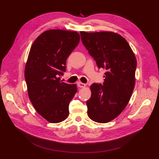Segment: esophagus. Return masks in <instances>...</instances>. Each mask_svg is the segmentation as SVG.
Listing matches in <instances>:
<instances>
[{"label":"esophagus","instance_id":"1","mask_svg":"<svg viewBox=\"0 0 159 159\" xmlns=\"http://www.w3.org/2000/svg\"><path fill=\"white\" fill-rule=\"evenodd\" d=\"M77 85L79 87H82V88H83V87H86V85L85 83H83L81 82H79L77 83Z\"/></svg>","mask_w":159,"mask_h":159}]
</instances>
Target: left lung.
Returning <instances> with one entry per match:
<instances>
[{
	"label": "left lung",
	"mask_w": 159,
	"mask_h": 159,
	"mask_svg": "<svg viewBox=\"0 0 159 159\" xmlns=\"http://www.w3.org/2000/svg\"><path fill=\"white\" fill-rule=\"evenodd\" d=\"M81 40L99 68L106 70L102 85L90 86L87 115L98 123H107L122 112L135 85L137 59L130 45L116 33L80 31Z\"/></svg>",
	"instance_id": "obj_1"
}]
</instances>
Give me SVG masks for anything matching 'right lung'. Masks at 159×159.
<instances>
[{
  "mask_svg": "<svg viewBox=\"0 0 159 159\" xmlns=\"http://www.w3.org/2000/svg\"><path fill=\"white\" fill-rule=\"evenodd\" d=\"M79 40L76 31L51 29L38 36L30 49L25 70L28 95L37 112L50 123L69 116L76 85L63 83L59 76L66 72V60Z\"/></svg>",
  "mask_w": 159,
  "mask_h": 159,
  "instance_id": "1",
  "label": "right lung"
}]
</instances>
